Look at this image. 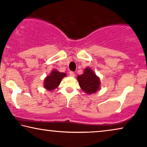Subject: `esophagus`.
Instances as JSON below:
<instances>
[{"label": "esophagus", "instance_id": "1", "mask_svg": "<svg viewBox=\"0 0 147 147\" xmlns=\"http://www.w3.org/2000/svg\"><path fill=\"white\" fill-rule=\"evenodd\" d=\"M69 74L70 76H71V77H74V76H75V73H74V72H73V71H69Z\"/></svg>", "mask_w": 147, "mask_h": 147}]
</instances>
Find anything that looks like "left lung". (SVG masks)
Instances as JSON below:
<instances>
[{
  "instance_id": "left-lung-1",
  "label": "left lung",
  "mask_w": 147,
  "mask_h": 147,
  "mask_svg": "<svg viewBox=\"0 0 147 147\" xmlns=\"http://www.w3.org/2000/svg\"><path fill=\"white\" fill-rule=\"evenodd\" d=\"M77 80L81 89L88 95L96 93L100 89V78L89 67L84 69L83 74L78 76Z\"/></svg>"
}]
</instances>
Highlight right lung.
I'll list each match as a JSON object with an SVG mask.
<instances>
[{
	"mask_svg": "<svg viewBox=\"0 0 147 147\" xmlns=\"http://www.w3.org/2000/svg\"><path fill=\"white\" fill-rule=\"evenodd\" d=\"M66 76L67 75L65 73L59 72L57 69H54L44 80L43 87L48 91H53L57 88L62 79Z\"/></svg>",
	"mask_w": 147,
	"mask_h": 147,
	"instance_id": "1",
	"label": "right lung"
}]
</instances>
